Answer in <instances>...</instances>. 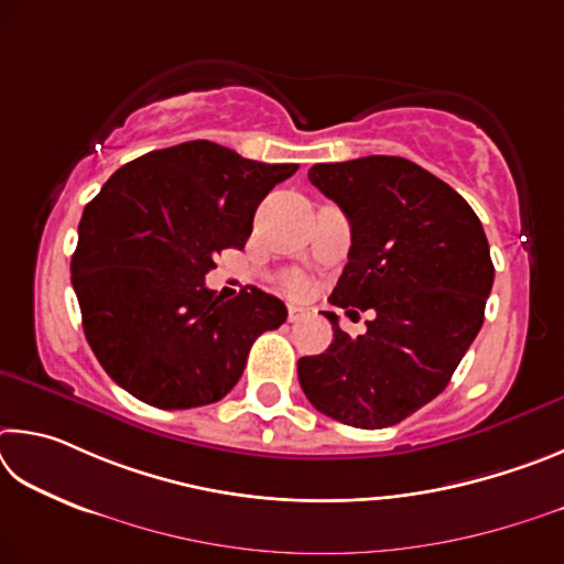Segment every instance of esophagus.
<instances>
[{
  "label": "esophagus",
  "instance_id": "1",
  "mask_svg": "<svg viewBox=\"0 0 564 564\" xmlns=\"http://www.w3.org/2000/svg\"><path fill=\"white\" fill-rule=\"evenodd\" d=\"M304 312L302 307H294V304H290V312H288V317H290V322H300V319H304Z\"/></svg>",
  "mask_w": 564,
  "mask_h": 564
}]
</instances>
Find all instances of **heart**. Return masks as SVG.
<instances>
[{"label": "heart", "instance_id": "heart-1", "mask_svg": "<svg viewBox=\"0 0 564 564\" xmlns=\"http://www.w3.org/2000/svg\"><path fill=\"white\" fill-rule=\"evenodd\" d=\"M284 290L292 294H304L310 290V280L302 272H290L288 276H284Z\"/></svg>", "mask_w": 564, "mask_h": 564}]
</instances>
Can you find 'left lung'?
Instances as JSON below:
<instances>
[{
  "instance_id": "left-lung-1",
  "label": "left lung",
  "mask_w": 564,
  "mask_h": 564,
  "mask_svg": "<svg viewBox=\"0 0 564 564\" xmlns=\"http://www.w3.org/2000/svg\"><path fill=\"white\" fill-rule=\"evenodd\" d=\"M310 181L351 223L349 262L329 302L377 317L351 339L324 312L334 339L300 359L302 391L334 421L387 429L448 387L480 332L496 276L486 232L448 183L406 158L317 163Z\"/></svg>"
}]
</instances>
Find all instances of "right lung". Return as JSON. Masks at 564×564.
<instances>
[{"label": "right lung", "mask_w": 564, "mask_h": 564, "mask_svg": "<svg viewBox=\"0 0 564 564\" xmlns=\"http://www.w3.org/2000/svg\"><path fill=\"white\" fill-rule=\"evenodd\" d=\"M294 163L247 161L213 141L151 151L108 177L78 223L72 284L88 347L118 387L155 409L220 401L288 307L257 288H205L215 254L242 250L257 205Z\"/></svg>", "instance_id": "right-lung-1"}]
</instances>
